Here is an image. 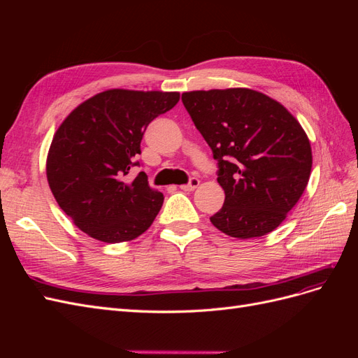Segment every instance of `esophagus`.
<instances>
[{"mask_svg": "<svg viewBox=\"0 0 358 358\" xmlns=\"http://www.w3.org/2000/svg\"><path fill=\"white\" fill-rule=\"evenodd\" d=\"M199 185H200V180H199L197 178H192V179L189 180V183H187V185H180L179 188H180L182 191H194Z\"/></svg>", "mask_w": 358, "mask_h": 358, "instance_id": "esophagus-1", "label": "esophagus"}]
</instances>
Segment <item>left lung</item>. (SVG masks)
Masks as SVG:
<instances>
[{
	"label": "left lung",
	"mask_w": 358,
	"mask_h": 358,
	"mask_svg": "<svg viewBox=\"0 0 358 358\" xmlns=\"http://www.w3.org/2000/svg\"><path fill=\"white\" fill-rule=\"evenodd\" d=\"M182 103L218 159L225 200L210 222L237 239L278 229L310 176L312 149L300 122L248 88L183 92Z\"/></svg>",
	"instance_id": "1"
}]
</instances>
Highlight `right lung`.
Here are the masks:
<instances>
[{"label": "right lung", "mask_w": 358, "mask_h": 358, "mask_svg": "<svg viewBox=\"0 0 358 358\" xmlns=\"http://www.w3.org/2000/svg\"><path fill=\"white\" fill-rule=\"evenodd\" d=\"M179 92L107 90L80 103L58 127L46 159L49 188L73 224L92 239L121 243L143 234L164 196L143 171L127 180L146 127Z\"/></svg>", "instance_id": "obj_1"}]
</instances>
